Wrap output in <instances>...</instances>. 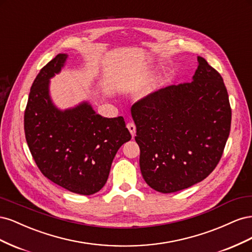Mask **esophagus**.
Returning <instances> with one entry per match:
<instances>
[{
  "instance_id": "34e87169",
  "label": "esophagus",
  "mask_w": 252,
  "mask_h": 252,
  "mask_svg": "<svg viewBox=\"0 0 252 252\" xmlns=\"http://www.w3.org/2000/svg\"><path fill=\"white\" fill-rule=\"evenodd\" d=\"M127 128H128L129 132L131 133L132 138H133V136L135 135V131H136V128H135V125H134V123H132V122H129V123L127 124Z\"/></svg>"
}]
</instances>
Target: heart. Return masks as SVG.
<instances>
[{"label":"heart","instance_id":"1","mask_svg":"<svg viewBox=\"0 0 252 252\" xmlns=\"http://www.w3.org/2000/svg\"><path fill=\"white\" fill-rule=\"evenodd\" d=\"M161 82H162V78H158V80H156L154 83L151 84L150 87H148V89L146 90V94H150V93H152V91H154V90L158 87V84L161 83Z\"/></svg>","mask_w":252,"mask_h":252}]
</instances>
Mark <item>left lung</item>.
Masks as SVG:
<instances>
[{
    "mask_svg": "<svg viewBox=\"0 0 252 252\" xmlns=\"http://www.w3.org/2000/svg\"><path fill=\"white\" fill-rule=\"evenodd\" d=\"M192 81L150 94L131 107L145 182L162 193L206 179L223 155L231 108L220 74L202 57Z\"/></svg>",
    "mask_w": 252,
    "mask_h": 252,
    "instance_id": "obj_1",
    "label": "left lung"
}]
</instances>
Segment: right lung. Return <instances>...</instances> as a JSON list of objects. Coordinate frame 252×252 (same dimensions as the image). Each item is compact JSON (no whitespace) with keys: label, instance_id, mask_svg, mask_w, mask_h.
Instances as JSON below:
<instances>
[{"label":"right lung","instance_id":"obj_1","mask_svg":"<svg viewBox=\"0 0 252 252\" xmlns=\"http://www.w3.org/2000/svg\"><path fill=\"white\" fill-rule=\"evenodd\" d=\"M67 58L59 53L36 75L24 114L25 136L45 177L68 191L90 195L106 184L116 154L131 135L123 118H103L87 101L65 110L53 104L50 79Z\"/></svg>","mask_w":252,"mask_h":252}]
</instances>
